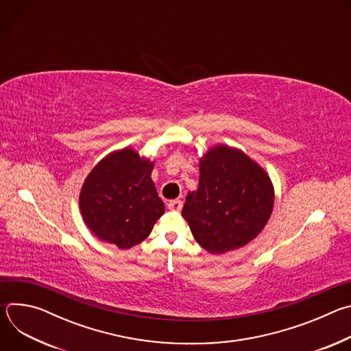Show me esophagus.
Masks as SVG:
<instances>
[{"label": "esophagus", "mask_w": 351, "mask_h": 351, "mask_svg": "<svg viewBox=\"0 0 351 351\" xmlns=\"http://www.w3.org/2000/svg\"><path fill=\"white\" fill-rule=\"evenodd\" d=\"M182 207H183L182 199H171V202L168 203V208L171 211H180Z\"/></svg>", "instance_id": "1"}]
</instances>
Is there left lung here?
Here are the masks:
<instances>
[{
	"label": "left lung",
	"mask_w": 351,
	"mask_h": 351,
	"mask_svg": "<svg viewBox=\"0 0 351 351\" xmlns=\"http://www.w3.org/2000/svg\"><path fill=\"white\" fill-rule=\"evenodd\" d=\"M274 208V189L264 169L239 149L218 145L199 161L197 191L182 210L197 243L213 254L252 241Z\"/></svg>",
	"instance_id": "8db88e82"
}]
</instances>
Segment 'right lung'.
<instances>
[{
    "instance_id": "obj_1",
    "label": "right lung",
    "mask_w": 351,
    "mask_h": 351,
    "mask_svg": "<svg viewBox=\"0 0 351 351\" xmlns=\"http://www.w3.org/2000/svg\"><path fill=\"white\" fill-rule=\"evenodd\" d=\"M152 171L153 164L132 148L110 154L94 167L82 187L80 211L97 237L130 248L152 233L165 213Z\"/></svg>"
}]
</instances>
